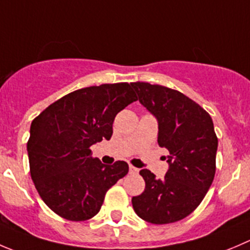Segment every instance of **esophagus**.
Returning <instances> with one entry per match:
<instances>
[{"mask_svg": "<svg viewBox=\"0 0 250 250\" xmlns=\"http://www.w3.org/2000/svg\"><path fill=\"white\" fill-rule=\"evenodd\" d=\"M139 172V168H137V167L132 166V165H129V173H138Z\"/></svg>", "mask_w": 250, "mask_h": 250, "instance_id": "esophagus-1", "label": "esophagus"}]
</instances>
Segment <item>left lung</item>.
Here are the masks:
<instances>
[{
  "label": "left lung",
  "mask_w": 250,
  "mask_h": 250,
  "mask_svg": "<svg viewBox=\"0 0 250 250\" xmlns=\"http://www.w3.org/2000/svg\"><path fill=\"white\" fill-rule=\"evenodd\" d=\"M139 103L156 118L157 143L168 150L166 176L157 179L139 172L145 189L132 198L140 219L155 225L171 224L197 209L215 176L217 137L209 113L179 91L149 83H130Z\"/></svg>",
  "instance_id": "left-lung-1"
}]
</instances>
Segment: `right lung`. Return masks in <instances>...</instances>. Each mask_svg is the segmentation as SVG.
<instances>
[{"instance_id":"obj_1","label":"right lung","mask_w":250,"mask_h":250,"mask_svg":"<svg viewBox=\"0 0 250 250\" xmlns=\"http://www.w3.org/2000/svg\"><path fill=\"white\" fill-rule=\"evenodd\" d=\"M137 101L128 83L79 89L43 110L30 125V174L45 204L63 219L85 221L128 173V164L104 165L90 146L112 137L116 115Z\"/></svg>"}]
</instances>
